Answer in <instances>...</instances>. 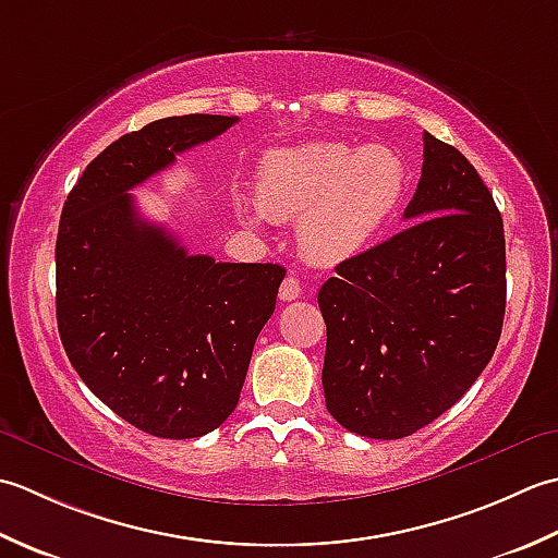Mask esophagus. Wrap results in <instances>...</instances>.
<instances>
[{"label": "esophagus", "instance_id": "34e87169", "mask_svg": "<svg viewBox=\"0 0 558 558\" xmlns=\"http://www.w3.org/2000/svg\"><path fill=\"white\" fill-rule=\"evenodd\" d=\"M301 295V281L295 277H287L281 281V289H279V299L281 301H295Z\"/></svg>", "mask_w": 558, "mask_h": 558}]
</instances>
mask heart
<instances>
[{
	"label": "heart",
	"mask_w": 558,
	"mask_h": 558,
	"mask_svg": "<svg viewBox=\"0 0 558 558\" xmlns=\"http://www.w3.org/2000/svg\"><path fill=\"white\" fill-rule=\"evenodd\" d=\"M255 190L257 204L235 199L245 223L299 219L303 255L335 267L366 253L388 229L402 207L407 168L388 146L311 142L265 154Z\"/></svg>",
	"instance_id": "heart-1"
}]
</instances>
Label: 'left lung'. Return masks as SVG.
<instances>
[{
	"instance_id": "8db88e82",
	"label": "left lung",
	"mask_w": 558,
	"mask_h": 558,
	"mask_svg": "<svg viewBox=\"0 0 558 558\" xmlns=\"http://www.w3.org/2000/svg\"><path fill=\"white\" fill-rule=\"evenodd\" d=\"M404 219L412 226L337 265L317 293L327 412L366 438L412 436L448 412L504 327V219L468 158L428 132Z\"/></svg>"
}]
</instances>
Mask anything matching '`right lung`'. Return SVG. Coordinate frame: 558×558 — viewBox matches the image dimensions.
I'll return each instance as SVG.
<instances>
[{
  "instance_id": "right-lung-1",
  "label": "right lung",
  "mask_w": 558,
  "mask_h": 558,
  "mask_svg": "<svg viewBox=\"0 0 558 558\" xmlns=\"http://www.w3.org/2000/svg\"><path fill=\"white\" fill-rule=\"evenodd\" d=\"M238 122L163 118L112 142L66 197L54 245L57 327L88 390L158 438H199L238 404L279 265L190 255L130 190Z\"/></svg>"
}]
</instances>
